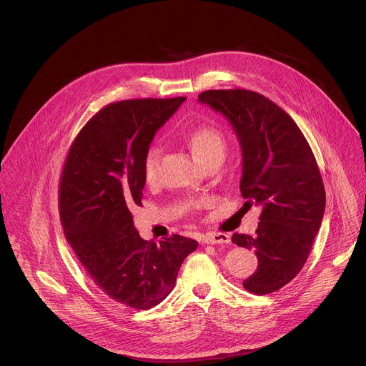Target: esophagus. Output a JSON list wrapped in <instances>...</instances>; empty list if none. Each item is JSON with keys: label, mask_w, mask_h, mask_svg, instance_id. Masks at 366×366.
I'll use <instances>...</instances> for the list:
<instances>
[{"label": "esophagus", "mask_w": 366, "mask_h": 366, "mask_svg": "<svg viewBox=\"0 0 366 366\" xmlns=\"http://www.w3.org/2000/svg\"><path fill=\"white\" fill-rule=\"evenodd\" d=\"M229 242H230V236L227 233L213 232V233H207L202 237V243H207V244H223Z\"/></svg>", "instance_id": "1"}]
</instances>
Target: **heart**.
Returning <instances> with one entry per match:
<instances>
[{
  "label": "heart",
  "instance_id": "heart-1",
  "mask_svg": "<svg viewBox=\"0 0 366 366\" xmlns=\"http://www.w3.org/2000/svg\"><path fill=\"white\" fill-rule=\"evenodd\" d=\"M187 142L198 162L212 158H223L226 150V140L220 130L214 127H198L192 130ZM161 153L158 147H149L143 159V175L147 182H153L158 174Z\"/></svg>",
  "mask_w": 366,
  "mask_h": 366
}]
</instances>
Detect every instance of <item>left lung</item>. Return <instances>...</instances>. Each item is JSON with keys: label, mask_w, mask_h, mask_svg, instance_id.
<instances>
[{"label": "left lung", "mask_w": 366, "mask_h": 366, "mask_svg": "<svg viewBox=\"0 0 366 366\" xmlns=\"http://www.w3.org/2000/svg\"><path fill=\"white\" fill-rule=\"evenodd\" d=\"M198 101L230 123L242 150L243 207L262 208L254 236H232L257 256V269L243 287L257 295L278 291L304 267L325 216L326 192L315 154L295 122L264 95L210 89Z\"/></svg>", "instance_id": "obj_1"}]
</instances>
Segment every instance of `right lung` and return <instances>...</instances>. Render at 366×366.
<instances>
[{
  "mask_svg": "<svg viewBox=\"0 0 366 366\" xmlns=\"http://www.w3.org/2000/svg\"><path fill=\"white\" fill-rule=\"evenodd\" d=\"M185 97L127 99L99 110L78 133L59 184L68 243L95 285L114 301L147 310L174 290L198 242L174 234L154 243L139 236L130 208L142 205L143 159Z\"/></svg>",
  "mask_w": 366,
  "mask_h": 366,
  "instance_id": "obj_1",
  "label": "right lung"
}]
</instances>
